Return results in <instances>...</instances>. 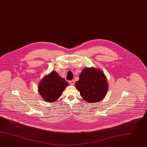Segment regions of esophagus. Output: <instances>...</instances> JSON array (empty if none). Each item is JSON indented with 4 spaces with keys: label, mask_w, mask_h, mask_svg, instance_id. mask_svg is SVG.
Segmentation results:
<instances>
[{
    "label": "esophagus",
    "mask_w": 147,
    "mask_h": 147,
    "mask_svg": "<svg viewBox=\"0 0 147 147\" xmlns=\"http://www.w3.org/2000/svg\"><path fill=\"white\" fill-rule=\"evenodd\" d=\"M69 83L71 84H72V85H73L74 84V80H71V81H69Z\"/></svg>",
    "instance_id": "34e87169"
}]
</instances>
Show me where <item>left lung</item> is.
<instances>
[{
  "instance_id": "obj_1",
  "label": "left lung",
  "mask_w": 147,
  "mask_h": 147,
  "mask_svg": "<svg viewBox=\"0 0 147 147\" xmlns=\"http://www.w3.org/2000/svg\"><path fill=\"white\" fill-rule=\"evenodd\" d=\"M75 86L83 99L89 103L102 100L108 88L107 81L104 73L93 67L83 69Z\"/></svg>"
}]
</instances>
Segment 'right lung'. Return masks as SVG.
I'll use <instances>...</instances> for the list:
<instances>
[{"instance_id":"right-lung-1","label":"right lung","mask_w":147,"mask_h":147,"mask_svg":"<svg viewBox=\"0 0 147 147\" xmlns=\"http://www.w3.org/2000/svg\"><path fill=\"white\" fill-rule=\"evenodd\" d=\"M67 85L68 83L64 79L57 73L53 71L41 81L38 91L44 100L54 102L60 97Z\"/></svg>"}]
</instances>
